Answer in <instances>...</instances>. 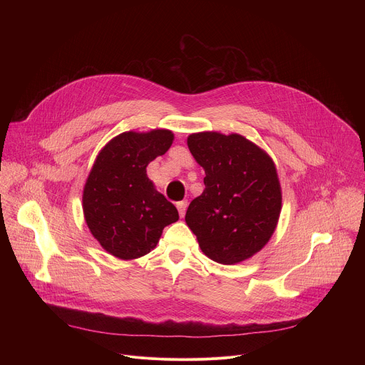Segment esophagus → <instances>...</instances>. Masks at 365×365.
Returning <instances> with one entry per match:
<instances>
[{"mask_svg": "<svg viewBox=\"0 0 365 365\" xmlns=\"http://www.w3.org/2000/svg\"><path fill=\"white\" fill-rule=\"evenodd\" d=\"M176 207H178V211H179L180 218H183V217H185V214H186L187 202H186V200H180V202H178V203H176Z\"/></svg>", "mask_w": 365, "mask_h": 365, "instance_id": "obj_1", "label": "esophagus"}]
</instances>
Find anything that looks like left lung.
<instances>
[{
    "mask_svg": "<svg viewBox=\"0 0 365 365\" xmlns=\"http://www.w3.org/2000/svg\"><path fill=\"white\" fill-rule=\"evenodd\" d=\"M187 147L206 176L185 221L206 257L227 266L241 263L262 250L277 227L282 187L276 166L240 134L195 133Z\"/></svg>",
    "mask_w": 365,
    "mask_h": 365,
    "instance_id": "left-lung-1",
    "label": "left lung"
}]
</instances>
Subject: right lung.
<instances>
[{"label": "right lung", "mask_w": 365, "mask_h": 365, "mask_svg": "<svg viewBox=\"0 0 365 365\" xmlns=\"http://www.w3.org/2000/svg\"><path fill=\"white\" fill-rule=\"evenodd\" d=\"M173 143L169 130L127 131L96 155L86 179L82 206L91 234L107 252L134 259L158 245L178 210L147 178L145 168Z\"/></svg>", "instance_id": "obj_1"}]
</instances>
